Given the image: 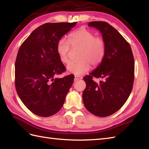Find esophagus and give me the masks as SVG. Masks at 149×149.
I'll return each instance as SVG.
<instances>
[{
  "label": "esophagus",
  "mask_w": 149,
  "mask_h": 149,
  "mask_svg": "<svg viewBox=\"0 0 149 149\" xmlns=\"http://www.w3.org/2000/svg\"><path fill=\"white\" fill-rule=\"evenodd\" d=\"M82 77L81 76H78V75H75L74 77V81H78L79 79H81Z\"/></svg>",
  "instance_id": "obj_1"
}]
</instances>
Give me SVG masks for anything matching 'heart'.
Instances as JSON below:
<instances>
[{
	"instance_id": "b5f03b06",
	"label": "heart",
	"mask_w": 149,
	"mask_h": 149,
	"mask_svg": "<svg viewBox=\"0 0 149 149\" xmlns=\"http://www.w3.org/2000/svg\"><path fill=\"white\" fill-rule=\"evenodd\" d=\"M70 44L72 47H79L81 50L75 62H70L67 66L68 72L75 75H82L90 68V64L97 66L102 61L106 53V45L102 38L95 35L84 28L73 31L68 36V41L60 39L56 47V52L62 63L69 61Z\"/></svg>"
}]
</instances>
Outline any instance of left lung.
<instances>
[{
	"mask_svg": "<svg viewBox=\"0 0 149 149\" xmlns=\"http://www.w3.org/2000/svg\"><path fill=\"white\" fill-rule=\"evenodd\" d=\"M102 34L106 53L100 64L83 79L86 86L83 93L84 106L93 115L105 117L123 106L131 93L134 77V60L129 43L106 22L88 23ZM93 77L100 78L97 84Z\"/></svg>",
	"mask_w": 149,
	"mask_h": 149,
	"instance_id": "left-lung-1",
	"label": "left lung"
}]
</instances>
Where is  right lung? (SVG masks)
I'll return each instance as SVG.
<instances>
[{
    "instance_id": "add662e5",
    "label": "right lung",
    "mask_w": 149,
    "mask_h": 149,
    "mask_svg": "<svg viewBox=\"0 0 149 149\" xmlns=\"http://www.w3.org/2000/svg\"><path fill=\"white\" fill-rule=\"evenodd\" d=\"M77 24L46 23L33 31L22 44L15 61V88L22 102L39 116L61 109L74 75L54 78L65 71L56 52L57 43Z\"/></svg>"
}]
</instances>
